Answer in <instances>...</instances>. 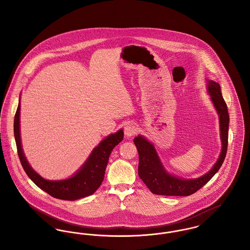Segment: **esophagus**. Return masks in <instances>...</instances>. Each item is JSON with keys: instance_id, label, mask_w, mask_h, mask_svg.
<instances>
[{"instance_id": "obj_1", "label": "esophagus", "mask_w": 250, "mask_h": 250, "mask_svg": "<svg viewBox=\"0 0 250 250\" xmlns=\"http://www.w3.org/2000/svg\"><path fill=\"white\" fill-rule=\"evenodd\" d=\"M138 132V126L134 124H129L125 127V134L126 137H132Z\"/></svg>"}]
</instances>
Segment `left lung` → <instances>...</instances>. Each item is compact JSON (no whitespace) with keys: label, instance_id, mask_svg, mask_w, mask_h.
Segmentation results:
<instances>
[{"label":"left lung","instance_id":"1","mask_svg":"<svg viewBox=\"0 0 250 250\" xmlns=\"http://www.w3.org/2000/svg\"><path fill=\"white\" fill-rule=\"evenodd\" d=\"M207 89L211 100L219 116L220 138L222 149L214 167L202 177L182 179L167 173L162 165L154 145L143 136L134 139L139 152V176L152 193L164 196H189L206 185L222 166L228 148L229 116L226 102L221 94L220 85L214 81H207Z\"/></svg>","mask_w":250,"mask_h":250}]
</instances>
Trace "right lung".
I'll use <instances>...</instances> for the list:
<instances>
[{"label": "right lung", "instance_id": "right-lung-1", "mask_svg": "<svg viewBox=\"0 0 250 250\" xmlns=\"http://www.w3.org/2000/svg\"><path fill=\"white\" fill-rule=\"evenodd\" d=\"M21 102L17 108L14 119V135L18 149V155L26 174L36 186L47 192L53 198L64 201H76L94 194L103 182L108 157L113 148L124 139V131L120 129L115 134H110L99 143L91 153L83 166L72 177L60 181H49L42 178L29 165L21 147L20 130Z\"/></svg>", "mask_w": 250, "mask_h": 250}]
</instances>
